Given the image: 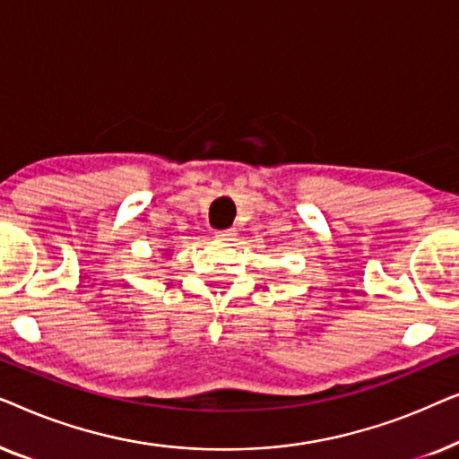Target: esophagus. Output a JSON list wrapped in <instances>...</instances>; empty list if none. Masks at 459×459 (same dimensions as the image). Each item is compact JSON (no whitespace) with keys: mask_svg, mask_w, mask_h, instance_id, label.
<instances>
[{"mask_svg":"<svg viewBox=\"0 0 459 459\" xmlns=\"http://www.w3.org/2000/svg\"><path fill=\"white\" fill-rule=\"evenodd\" d=\"M215 236L219 240H231V238H234V230H219L215 231Z\"/></svg>","mask_w":459,"mask_h":459,"instance_id":"obj_1","label":"esophagus"}]
</instances>
